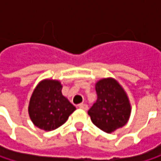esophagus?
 I'll return each mask as SVG.
<instances>
[{"mask_svg":"<svg viewBox=\"0 0 161 161\" xmlns=\"http://www.w3.org/2000/svg\"><path fill=\"white\" fill-rule=\"evenodd\" d=\"M78 108H80L82 110H87V105L86 103H80L78 105Z\"/></svg>","mask_w":161,"mask_h":161,"instance_id":"34e87169","label":"esophagus"}]
</instances>
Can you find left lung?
<instances>
[{"mask_svg": "<svg viewBox=\"0 0 161 161\" xmlns=\"http://www.w3.org/2000/svg\"><path fill=\"white\" fill-rule=\"evenodd\" d=\"M96 93L97 101L87 111L93 124L107 133L126 125L130 105L121 86L112 78L103 79L96 84Z\"/></svg>", "mask_w": 161, "mask_h": 161, "instance_id": "8db88e82", "label": "left lung"}]
</instances>
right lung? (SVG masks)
I'll use <instances>...</instances> for the list:
<instances>
[{
    "mask_svg": "<svg viewBox=\"0 0 161 161\" xmlns=\"http://www.w3.org/2000/svg\"><path fill=\"white\" fill-rule=\"evenodd\" d=\"M58 81H42L34 89L29 105L33 124L41 130H53L66 122L75 107L62 95Z\"/></svg>",
    "mask_w": 161,
    "mask_h": 161,
    "instance_id": "add662e5",
    "label": "right lung"
}]
</instances>
